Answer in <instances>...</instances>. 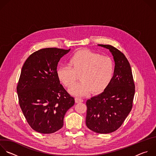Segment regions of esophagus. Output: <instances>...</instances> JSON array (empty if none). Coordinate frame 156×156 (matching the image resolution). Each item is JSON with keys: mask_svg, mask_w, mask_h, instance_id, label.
Masks as SVG:
<instances>
[{"mask_svg": "<svg viewBox=\"0 0 156 156\" xmlns=\"http://www.w3.org/2000/svg\"><path fill=\"white\" fill-rule=\"evenodd\" d=\"M83 101V100L82 98H78V97H76L75 98V102L76 103H81Z\"/></svg>", "mask_w": 156, "mask_h": 156, "instance_id": "obj_1", "label": "esophagus"}]
</instances>
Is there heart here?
Returning <instances> with one entry per match:
<instances>
[{
	"instance_id": "obj_1",
	"label": "heart",
	"mask_w": 156,
	"mask_h": 156,
	"mask_svg": "<svg viewBox=\"0 0 156 156\" xmlns=\"http://www.w3.org/2000/svg\"><path fill=\"white\" fill-rule=\"evenodd\" d=\"M69 65L62 64L57 69L56 73L60 81L66 87H70L80 75V82L69 90L72 95L83 97L91 91L100 94L108 86L115 72L113 60L101 56L89 50L78 51L70 59Z\"/></svg>"
}]
</instances>
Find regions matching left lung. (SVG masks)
Segmentation results:
<instances>
[{
    "instance_id": "8db88e82",
    "label": "left lung",
    "mask_w": 156,
    "mask_h": 156,
    "mask_svg": "<svg viewBox=\"0 0 156 156\" xmlns=\"http://www.w3.org/2000/svg\"><path fill=\"white\" fill-rule=\"evenodd\" d=\"M115 61V72L108 86L101 94L86 101V124L93 132L109 133L121 127L132 108L135 84L130 64L120 51L109 44Z\"/></svg>"
}]
</instances>
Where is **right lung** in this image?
Wrapping results in <instances>:
<instances>
[{
    "label": "right lung",
    "instance_id": "add662e5",
    "mask_svg": "<svg viewBox=\"0 0 156 156\" xmlns=\"http://www.w3.org/2000/svg\"><path fill=\"white\" fill-rule=\"evenodd\" d=\"M70 51L43 48L32 53L23 66L17 86L19 103L28 124L37 132L61 129L66 112L75 103L56 73L61 58Z\"/></svg>",
    "mask_w": 156,
    "mask_h": 156
}]
</instances>
